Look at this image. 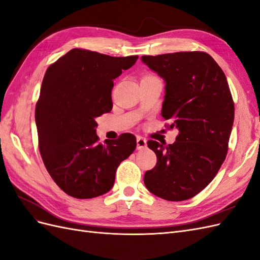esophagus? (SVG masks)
<instances>
[{
  "label": "esophagus",
  "mask_w": 260,
  "mask_h": 260,
  "mask_svg": "<svg viewBox=\"0 0 260 260\" xmlns=\"http://www.w3.org/2000/svg\"><path fill=\"white\" fill-rule=\"evenodd\" d=\"M147 145V141L142 138V137H138L137 138V148L138 149H142V148H145Z\"/></svg>",
  "instance_id": "1"
}]
</instances>
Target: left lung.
Instances as JSON below:
<instances>
[{
  "mask_svg": "<svg viewBox=\"0 0 260 260\" xmlns=\"http://www.w3.org/2000/svg\"><path fill=\"white\" fill-rule=\"evenodd\" d=\"M165 83L161 116L176 127V142L149 140L157 164L145 172L147 190L171 202L204 190L225 159L234 120V104L222 69L209 54L178 52L142 56Z\"/></svg>",
  "mask_w": 260,
  "mask_h": 260,
  "instance_id": "left-lung-1",
  "label": "left lung"
}]
</instances>
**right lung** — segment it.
I'll return each mask as SVG.
<instances>
[{
	"instance_id": "1",
	"label": "right lung",
	"mask_w": 260,
	"mask_h": 260,
	"mask_svg": "<svg viewBox=\"0 0 260 260\" xmlns=\"http://www.w3.org/2000/svg\"><path fill=\"white\" fill-rule=\"evenodd\" d=\"M138 58L73 49L46 70L36 106L39 149L55 183L73 198L107 193L137 147L131 133L99 143L95 119L112 111L114 79Z\"/></svg>"
}]
</instances>
